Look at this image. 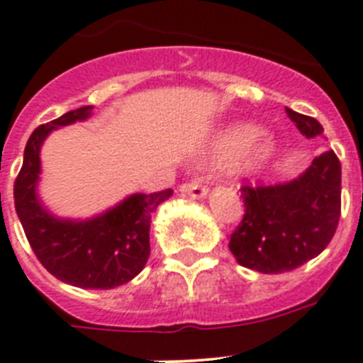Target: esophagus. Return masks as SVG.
Returning a JSON list of instances; mask_svg holds the SVG:
<instances>
[{"label": "esophagus", "instance_id": "esophagus-1", "mask_svg": "<svg viewBox=\"0 0 363 363\" xmlns=\"http://www.w3.org/2000/svg\"><path fill=\"white\" fill-rule=\"evenodd\" d=\"M182 191H184V194H188L189 197L202 199V197H206V194H208V186L204 184V181H202L201 177H194L191 181L188 182V184L182 186Z\"/></svg>", "mask_w": 363, "mask_h": 363}]
</instances>
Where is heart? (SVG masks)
Wrapping results in <instances>:
<instances>
[{
    "mask_svg": "<svg viewBox=\"0 0 363 363\" xmlns=\"http://www.w3.org/2000/svg\"><path fill=\"white\" fill-rule=\"evenodd\" d=\"M277 152L275 137L260 132L250 123H237L217 133L211 143V153L226 157L228 168L233 172H250L269 161Z\"/></svg>",
    "mask_w": 363,
    "mask_h": 363,
    "instance_id": "1",
    "label": "heart"
}]
</instances>
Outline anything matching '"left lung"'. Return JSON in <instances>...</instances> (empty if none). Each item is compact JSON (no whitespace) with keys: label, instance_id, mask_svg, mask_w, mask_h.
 <instances>
[{"label":"left lung","instance_id":"8db88e82","mask_svg":"<svg viewBox=\"0 0 363 363\" xmlns=\"http://www.w3.org/2000/svg\"><path fill=\"white\" fill-rule=\"evenodd\" d=\"M308 139L322 135L315 117L286 108ZM342 166L333 150L320 153L298 179L284 184H244V217L230 250L240 266L277 275L300 267L328 247L342 210Z\"/></svg>","mask_w":363,"mask_h":363}]
</instances>
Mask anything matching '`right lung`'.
I'll list each match as a JSON object with an SVG mask.
<instances>
[{
	"label": "right lung",
	"instance_id": "obj_1",
	"mask_svg": "<svg viewBox=\"0 0 363 363\" xmlns=\"http://www.w3.org/2000/svg\"><path fill=\"white\" fill-rule=\"evenodd\" d=\"M92 110H72L32 132L14 182V204L32 251L50 275L83 289H112L130 282L145 267L152 213L172 197V189L130 195L88 220H65L48 213L35 195L41 174L39 150L52 130L84 121Z\"/></svg>",
	"mask_w": 363,
	"mask_h": 363
}]
</instances>
